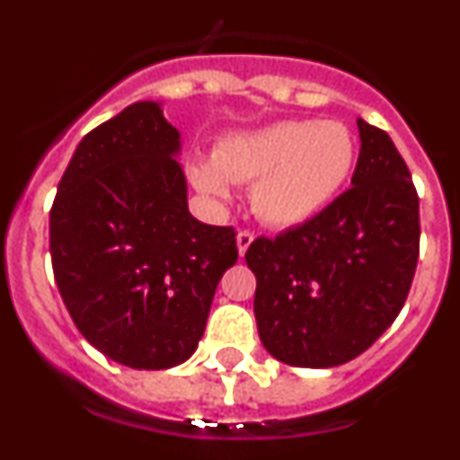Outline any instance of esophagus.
<instances>
[{"label":"esophagus","instance_id":"34e87169","mask_svg":"<svg viewBox=\"0 0 460 460\" xmlns=\"http://www.w3.org/2000/svg\"><path fill=\"white\" fill-rule=\"evenodd\" d=\"M251 243H253V233H251V230H242V233L237 234V249H239V255L246 253V251H249Z\"/></svg>","mask_w":460,"mask_h":460}]
</instances>
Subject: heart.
<instances>
[{"mask_svg":"<svg viewBox=\"0 0 460 460\" xmlns=\"http://www.w3.org/2000/svg\"><path fill=\"white\" fill-rule=\"evenodd\" d=\"M355 140L336 121H280L221 140L214 161L195 158L190 181L227 198L230 181L251 186V205L271 227H296L327 209L355 168Z\"/></svg>","mask_w":460,"mask_h":460,"instance_id":"1","label":"heart"}]
</instances>
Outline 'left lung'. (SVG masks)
Segmentation results:
<instances>
[{
	"instance_id": "1",
	"label": "left lung",
	"mask_w": 460,
	"mask_h": 460,
	"mask_svg": "<svg viewBox=\"0 0 460 460\" xmlns=\"http://www.w3.org/2000/svg\"><path fill=\"white\" fill-rule=\"evenodd\" d=\"M352 186L318 217L258 237L255 320L271 357L332 368L368 350L408 299L420 258V195L392 137L357 119Z\"/></svg>"
}]
</instances>
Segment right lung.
Returning a JSON list of instances; mask_svg holds the SVG:
<instances>
[{"mask_svg": "<svg viewBox=\"0 0 460 460\" xmlns=\"http://www.w3.org/2000/svg\"><path fill=\"white\" fill-rule=\"evenodd\" d=\"M180 131L140 101L80 140L50 209L57 288L80 334L117 364L177 367L205 334L234 227L190 217Z\"/></svg>", "mask_w": 460, "mask_h": 460, "instance_id": "right-lung-1", "label": "right lung"}]
</instances>
